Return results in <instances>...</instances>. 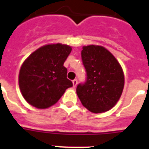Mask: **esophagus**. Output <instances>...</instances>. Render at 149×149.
I'll use <instances>...</instances> for the list:
<instances>
[{
  "instance_id": "obj_1",
  "label": "esophagus",
  "mask_w": 149,
  "mask_h": 149,
  "mask_svg": "<svg viewBox=\"0 0 149 149\" xmlns=\"http://www.w3.org/2000/svg\"><path fill=\"white\" fill-rule=\"evenodd\" d=\"M72 85H73V87H76V86L77 85V79H75V80H72Z\"/></svg>"
}]
</instances>
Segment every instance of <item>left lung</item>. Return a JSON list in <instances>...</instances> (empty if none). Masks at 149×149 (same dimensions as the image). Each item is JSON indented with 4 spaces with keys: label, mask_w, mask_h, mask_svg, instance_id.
<instances>
[{
    "label": "left lung",
    "mask_w": 149,
    "mask_h": 149,
    "mask_svg": "<svg viewBox=\"0 0 149 149\" xmlns=\"http://www.w3.org/2000/svg\"><path fill=\"white\" fill-rule=\"evenodd\" d=\"M81 58L87 80L77 87L80 102L92 113L113 108L122 95L125 78L122 66L108 49L101 46L83 47Z\"/></svg>",
    "instance_id": "left-lung-1"
}]
</instances>
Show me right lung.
I'll list each match as a JSON object with an SVG mask.
<instances>
[{"label": "right lung", "mask_w": 149, "mask_h": 149, "mask_svg": "<svg viewBox=\"0 0 149 149\" xmlns=\"http://www.w3.org/2000/svg\"><path fill=\"white\" fill-rule=\"evenodd\" d=\"M71 51L72 47L68 45L48 44L24 61L19 73V86L30 105L38 109L48 108L72 86L64 66Z\"/></svg>", "instance_id": "1"}]
</instances>
